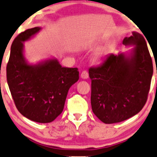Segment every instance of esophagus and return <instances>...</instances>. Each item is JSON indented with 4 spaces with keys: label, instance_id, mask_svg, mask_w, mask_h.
I'll return each instance as SVG.
<instances>
[{
    "label": "esophagus",
    "instance_id": "obj_1",
    "mask_svg": "<svg viewBox=\"0 0 157 157\" xmlns=\"http://www.w3.org/2000/svg\"><path fill=\"white\" fill-rule=\"evenodd\" d=\"M80 77H81L82 79L86 80V79H88V77H89V74H88V72L86 71H83L81 73Z\"/></svg>",
    "mask_w": 157,
    "mask_h": 157
}]
</instances>
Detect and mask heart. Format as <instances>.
<instances>
[{
	"instance_id": "b5f03b06",
	"label": "heart",
	"mask_w": 157,
	"mask_h": 157,
	"mask_svg": "<svg viewBox=\"0 0 157 157\" xmlns=\"http://www.w3.org/2000/svg\"><path fill=\"white\" fill-rule=\"evenodd\" d=\"M101 55H102V53H97V54H95V55H94V59H98V58H99L100 56H101Z\"/></svg>"
}]
</instances>
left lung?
I'll use <instances>...</instances> for the list:
<instances>
[{"instance_id": "left-lung-1", "label": "left lung", "mask_w": 157, "mask_h": 157, "mask_svg": "<svg viewBox=\"0 0 157 157\" xmlns=\"http://www.w3.org/2000/svg\"><path fill=\"white\" fill-rule=\"evenodd\" d=\"M123 44L132 46L130 52L110 53L102 65L89 70L92 111L105 124L123 121L139 113L151 86L154 70L145 39L132 32Z\"/></svg>"}]
</instances>
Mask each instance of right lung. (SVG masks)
<instances>
[{
    "label": "right lung",
    "mask_w": 157,
    "mask_h": 157,
    "mask_svg": "<svg viewBox=\"0 0 157 157\" xmlns=\"http://www.w3.org/2000/svg\"><path fill=\"white\" fill-rule=\"evenodd\" d=\"M21 33L13 41L6 66V79L15 106L21 115L38 123H50L63 112L70 87L79 80L77 68L62 67L51 58L33 65L24 54V42L41 30Z\"/></svg>",
    "instance_id": "add662e5"
}]
</instances>
